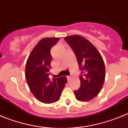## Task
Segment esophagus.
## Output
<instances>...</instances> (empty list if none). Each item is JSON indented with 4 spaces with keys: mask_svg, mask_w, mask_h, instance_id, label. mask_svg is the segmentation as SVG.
<instances>
[{
    "mask_svg": "<svg viewBox=\"0 0 128 128\" xmlns=\"http://www.w3.org/2000/svg\"><path fill=\"white\" fill-rule=\"evenodd\" d=\"M71 78H72V77H71V76H68V77H67V79H68V80L69 81V82L71 80Z\"/></svg>",
    "mask_w": 128,
    "mask_h": 128,
    "instance_id": "esophagus-1",
    "label": "esophagus"
}]
</instances>
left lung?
<instances>
[{"label":"left lung","mask_w":128,"mask_h":128,"mask_svg":"<svg viewBox=\"0 0 128 128\" xmlns=\"http://www.w3.org/2000/svg\"><path fill=\"white\" fill-rule=\"evenodd\" d=\"M72 48L82 71L80 87L74 91L76 98L82 102L92 100L102 88L106 69L103 58L96 48L90 41L80 35H72L64 38Z\"/></svg>","instance_id":"obj_1"}]
</instances>
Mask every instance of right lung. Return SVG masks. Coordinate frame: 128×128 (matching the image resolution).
I'll list each match as a JSON object with an SVG mask.
<instances>
[{"instance_id":"add662e5","label":"right lung","mask_w":128,"mask_h":128,"mask_svg":"<svg viewBox=\"0 0 128 128\" xmlns=\"http://www.w3.org/2000/svg\"><path fill=\"white\" fill-rule=\"evenodd\" d=\"M59 38H42L30 54L26 64L25 77L30 90L37 100L44 104H52L60 99L67 83V78H48L52 56L50 50Z\"/></svg>"}]
</instances>
